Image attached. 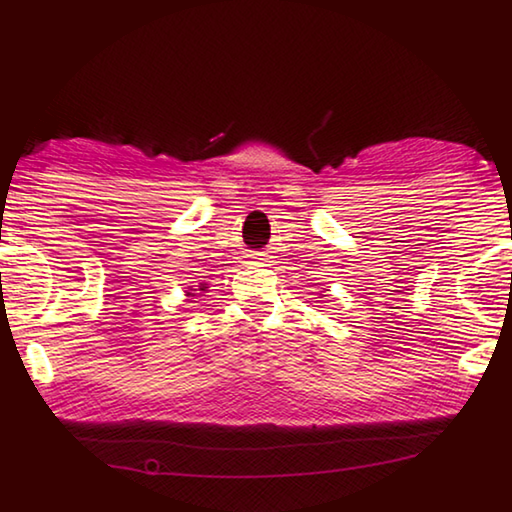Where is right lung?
<instances>
[{"mask_svg": "<svg viewBox=\"0 0 512 512\" xmlns=\"http://www.w3.org/2000/svg\"><path fill=\"white\" fill-rule=\"evenodd\" d=\"M205 289H207V287H201V289H198V291H205ZM192 291H196V289H189V291H187V296H194Z\"/></svg>", "mask_w": 512, "mask_h": 512, "instance_id": "right-lung-1", "label": "right lung"}]
</instances>
